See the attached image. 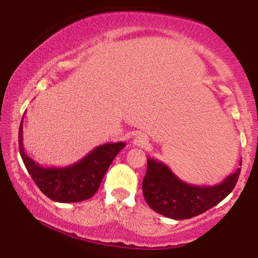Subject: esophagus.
Returning a JSON list of instances; mask_svg holds the SVG:
<instances>
[{
	"mask_svg": "<svg viewBox=\"0 0 258 258\" xmlns=\"http://www.w3.org/2000/svg\"><path fill=\"white\" fill-rule=\"evenodd\" d=\"M147 143L148 137L146 135H143V134H139V135H136L133 140V144L136 147H144Z\"/></svg>",
	"mask_w": 258,
	"mask_h": 258,
	"instance_id": "1",
	"label": "esophagus"
}]
</instances>
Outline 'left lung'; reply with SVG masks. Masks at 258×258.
I'll use <instances>...</instances> for the list:
<instances>
[{
	"label": "left lung",
	"instance_id": "8db88e82",
	"mask_svg": "<svg viewBox=\"0 0 258 258\" xmlns=\"http://www.w3.org/2000/svg\"><path fill=\"white\" fill-rule=\"evenodd\" d=\"M242 165V162H239ZM241 168L215 185H194L178 178L163 162L148 157L142 182L144 200L156 213L172 220H188L217 206L235 188Z\"/></svg>",
	"mask_w": 258,
	"mask_h": 258
}]
</instances>
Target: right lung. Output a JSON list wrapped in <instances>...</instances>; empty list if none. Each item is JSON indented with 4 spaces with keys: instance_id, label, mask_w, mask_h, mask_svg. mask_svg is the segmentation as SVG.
<instances>
[{
    "instance_id": "obj_1",
    "label": "right lung",
    "mask_w": 258,
    "mask_h": 258,
    "mask_svg": "<svg viewBox=\"0 0 258 258\" xmlns=\"http://www.w3.org/2000/svg\"><path fill=\"white\" fill-rule=\"evenodd\" d=\"M124 142L98 146L82 160L67 167H42L29 157L23 147V117L19 130V148L28 172L49 199L59 203H75L91 199L100 188L102 178Z\"/></svg>"
}]
</instances>
